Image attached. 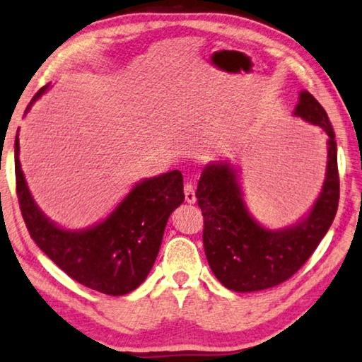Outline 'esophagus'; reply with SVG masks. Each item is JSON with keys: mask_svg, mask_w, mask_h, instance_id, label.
I'll return each instance as SVG.
<instances>
[{"mask_svg": "<svg viewBox=\"0 0 362 362\" xmlns=\"http://www.w3.org/2000/svg\"><path fill=\"white\" fill-rule=\"evenodd\" d=\"M183 191H185V201L188 204H194L196 202V189H194V185L191 182H187L185 183V188H183Z\"/></svg>", "mask_w": 362, "mask_h": 362, "instance_id": "obj_1", "label": "esophagus"}]
</instances>
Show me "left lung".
Instances as JSON below:
<instances>
[{
  "label": "left lung",
  "instance_id": "8db88e82",
  "mask_svg": "<svg viewBox=\"0 0 362 362\" xmlns=\"http://www.w3.org/2000/svg\"><path fill=\"white\" fill-rule=\"evenodd\" d=\"M295 116L320 127L328 136L327 174L309 214L286 229H267L247 210L238 169L211 161L197 183L204 215V250L211 272L233 292H257L281 284L313 256L331 228L339 204L337 144L327 111L308 90L300 92Z\"/></svg>",
  "mask_w": 362,
  "mask_h": 362
}]
</instances>
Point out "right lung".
Masks as SVG:
<instances>
[{"label": "right lung", "mask_w": 362, "mask_h": 362, "mask_svg": "<svg viewBox=\"0 0 362 362\" xmlns=\"http://www.w3.org/2000/svg\"><path fill=\"white\" fill-rule=\"evenodd\" d=\"M42 88L28 105L44 94ZM16 136V182L21 215L31 238L64 273L80 284L112 296L143 284L158 256L169 216L185 199L182 173L174 171L136 183L103 221L69 230L44 215L28 188Z\"/></svg>", "instance_id": "add662e5"}]
</instances>
